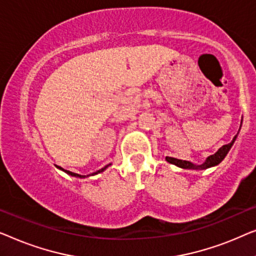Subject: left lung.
Returning <instances> with one entry per match:
<instances>
[{
  "label": "left lung",
  "instance_id": "obj_1",
  "mask_svg": "<svg viewBox=\"0 0 256 256\" xmlns=\"http://www.w3.org/2000/svg\"><path fill=\"white\" fill-rule=\"evenodd\" d=\"M236 139V136H234V138H233L231 142L228 144V145L222 146L220 148H219L214 154H212V156L206 158V160H205L202 164H195L190 162V161L175 159V158H170V156H166V160H167L169 164H175V166H178V167L183 168V169H196V170H198L200 169V170H202V169H208V168L214 167V166L219 164L222 160L225 159V156H228V150H231L232 145L234 144Z\"/></svg>",
  "mask_w": 256,
  "mask_h": 256
}]
</instances>
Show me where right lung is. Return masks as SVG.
<instances>
[{
	"instance_id": "add662e5",
	"label": "right lung",
	"mask_w": 256,
	"mask_h": 256,
	"mask_svg": "<svg viewBox=\"0 0 256 256\" xmlns=\"http://www.w3.org/2000/svg\"><path fill=\"white\" fill-rule=\"evenodd\" d=\"M108 167H109V164L106 166V167L102 168V169H100V170H97L96 172H92V175H96V174H98V172H102L103 170H106V169ZM60 169H62V168H60ZM62 170H64V172H67L68 175L75 176V178H87V176H89V175H87V176H86V175H80V174H76V172H70V170H64V169H62Z\"/></svg>"
}]
</instances>
